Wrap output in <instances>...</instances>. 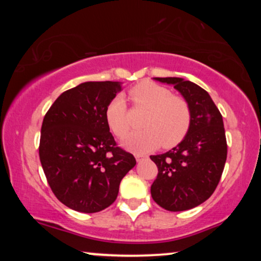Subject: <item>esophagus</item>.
Masks as SVG:
<instances>
[{"instance_id": "esophagus-1", "label": "esophagus", "mask_w": 261, "mask_h": 261, "mask_svg": "<svg viewBox=\"0 0 261 261\" xmlns=\"http://www.w3.org/2000/svg\"><path fill=\"white\" fill-rule=\"evenodd\" d=\"M135 159H137V162H138V163H140L141 160L146 159V155H142V154H137V155H135Z\"/></svg>"}]
</instances>
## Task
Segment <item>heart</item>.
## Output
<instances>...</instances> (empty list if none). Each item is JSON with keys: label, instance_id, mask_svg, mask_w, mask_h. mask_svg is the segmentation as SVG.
<instances>
[{"label": "heart", "instance_id": "obj_1", "mask_svg": "<svg viewBox=\"0 0 261 261\" xmlns=\"http://www.w3.org/2000/svg\"><path fill=\"white\" fill-rule=\"evenodd\" d=\"M135 106L148 110L142 121L145 130L135 132L124 139L123 147L135 153H146L158 148L177 146L187 137L191 124V113L183 98L176 97L167 88L144 81L129 90ZM107 123L116 137L123 138L129 132L127 105L121 95L109 102L106 109Z\"/></svg>", "mask_w": 261, "mask_h": 261}]
</instances>
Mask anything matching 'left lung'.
Listing matches in <instances>:
<instances>
[{"mask_svg": "<svg viewBox=\"0 0 261 261\" xmlns=\"http://www.w3.org/2000/svg\"><path fill=\"white\" fill-rule=\"evenodd\" d=\"M153 80L173 85L190 108L187 137L169 152L149 156L158 167L151 187L152 198L169 212H184L205 202L222 176L227 159L223 119L199 85L179 77Z\"/></svg>", "mask_w": 261, "mask_h": 261, "instance_id": "8db88e82", "label": "left lung"}]
</instances>
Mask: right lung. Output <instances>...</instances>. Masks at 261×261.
Segmentation results:
<instances>
[{"label":"right lung","instance_id":"right-lung-1","mask_svg":"<svg viewBox=\"0 0 261 261\" xmlns=\"http://www.w3.org/2000/svg\"><path fill=\"white\" fill-rule=\"evenodd\" d=\"M121 82H85L64 91L42 121L39 156L53 194L80 213H97L115 202L135 166L133 154L116 147L106 109Z\"/></svg>","mask_w":261,"mask_h":261}]
</instances>
